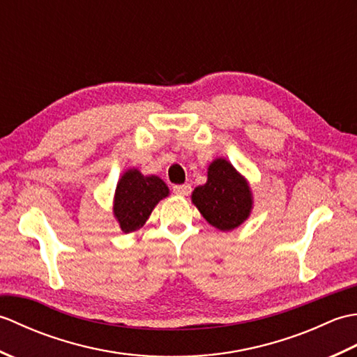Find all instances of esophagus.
<instances>
[{"mask_svg":"<svg viewBox=\"0 0 357 357\" xmlns=\"http://www.w3.org/2000/svg\"><path fill=\"white\" fill-rule=\"evenodd\" d=\"M173 192L176 195H181V196H187L188 193L192 192V187L190 184H183V185H174L173 187Z\"/></svg>","mask_w":357,"mask_h":357,"instance_id":"esophagus-1","label":"esophagus"}]
</instances>
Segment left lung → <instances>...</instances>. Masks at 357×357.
<instances>
[{"label":"left lung","mask_w":357,"mask_h":357,"mask_svg":"<svg viewBox=\"0 0 357 357\" xmlns=\"http://www.w3.org/2000/svg\"><path fill=\"white\" fill-rule=\"evenodd\" d=\"M192 202L206 221L221 231H230L247 221L253 195L247 179L224 158L208 165L207 183L196 187Z\"/></svg>","instance_id":"obj_1"}]
</instances>
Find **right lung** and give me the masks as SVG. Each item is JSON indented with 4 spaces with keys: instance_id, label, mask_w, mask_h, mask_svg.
<instances>
[{
    "instance_id": "add662e5",
    "label": "right lung",
    "mask_w": 357,
    "mask_h": 357,
    "mask_svg": "<svg viewBox=\"0 0 357 357\" xmlns=\"http://www.w3.org/2000/svg\"><path fill=\"white\" fill-rule=\"evenodd\" d=\"M169 187L161 178L144 176L138 169H128L118 181L113 215L121 230L132 233L146 224L156 204L169 196Z\"/></svg>"
}]
</instances>
